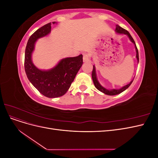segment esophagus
<instances>
[{
    "mask_svg": "<svg viewBox=\"0 0 158 158\" xmlns=\"http://www.w3.org/2000/svg\"><path fill=\"white\" fill-rule=\"evenodd\" d=\"M89 55L88 53H84L83 54V61L84 63H86L89 60Z\"/></svg>",
    "mask_w": 158,
    "mask_h": 158,
    "instance_id": "obj_1",
    "label": "esophagus"
}]
</instances>
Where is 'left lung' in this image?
<instances>
[{
	"label": "left lung",
	"instance_id": "8db88e82",
	"mask_svg": "<svg viewBox=\"0 0 158 158\" xmlns=\"http://www.w3.org/2000/svg\"><path fill=\"white\" fill-rule=\"evenodd\" d=\"M115 31L117 33H120V34H125V35H127L129 39H130V40L131 41V42H132L134 45H135V49H136V57L137 59V60H138V62H139V56H138V49L136 47V44L135 41H134L133 38L132 37V36L131 35L130 33H129V32L123 29V27H120L118 25H116V29H115ZM92 80H93V82H94V85L95 87L99 91H100V92H103V94H107V95H117V94H119L122 93L123 92H124L125 89H127L129 86H130L131 84H132V80L131 82L129 83L128 84L125 85V86L122 87L120 89H106V88L103 87L102 85L100 84V83L99 82V81L97 78V76H96V73H95V66L94 65L93 66V70H92Z\"/></svg>",
	"mask_w": 158,
	"mask_h": 158
}]
</instances>
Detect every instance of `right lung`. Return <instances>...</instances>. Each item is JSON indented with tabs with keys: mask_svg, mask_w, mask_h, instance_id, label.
Segmentation results:
<instances>
[{
	"mask_svg": "<svg viewBox=\"0 0 158 158\" xmlns=\"http://www.w3.org/2000/svg\"><path fill=\"white\" fill-rule=\"evenodd\" d=\"M55 22L52 23H55ZM51 23H47L35 31L28 40L25 51L24 68L27 77L39 92L49 98L60 97L70 87L76 74L83 64L82 55L60 60L55 67L42 70L37 69L31 60L36 41L51 32Z\"/></svg>",
	"mask_w": 158,
	"mask_h": 158,
	"instance_id": "obj_1",
	"label": "right lung"
}]
</instances>
